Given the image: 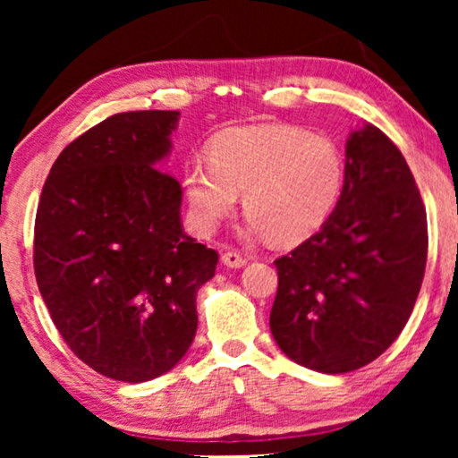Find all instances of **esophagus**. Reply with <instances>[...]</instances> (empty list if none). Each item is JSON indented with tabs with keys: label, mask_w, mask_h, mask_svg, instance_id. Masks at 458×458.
Returning a JSON list of instances; mask_svg holds the SVG:
<instances>
[{
	"label": "esophagus",
	"mask_w": 458,
	"mask_h": 458,
	"mask_svg": "<svg viewBox=\"0 0 458 458\" xmlns=\"http://www.w3.org/2000/svg\"><path fill=\"white\" fill-rule=\"evenodd\" d=\"M223 265L229 267V268H242L243 265H246V259L240 252H235V250H229V252H225L221 256Z\"/></svg>",
	"instance_id": "1"
}]
</instances>
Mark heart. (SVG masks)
<instances>
[{
    "mask_svg": "<svg viewBox=\"0 0 458 458\" xmlns=\"http://www.w3.org/2000/svg\"><path fill=\"white\" fill-rule=\"evenodd\" d=\"M346 162L327 137L293 127H240L216 135L212 156L187 162L193 223L210 233L243 191L248 231L281 243L306 240L340 202Z\"/></svg>",
    "mask_w": 458,
    "mask_h": 458,
    "instance_id": "b5f03b06",
    "label": "heart"
}]
</instances>
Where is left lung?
<instances>
[{
    "label": "left lung",
    "mask_w": 458,
    "mask_h": 458,
    "mask_svg": "<svg viewBox=\"0 0 458 458\" xmlns=\"http://www.w3.org/2000/svg\"><path fill=\"white\" fill-rule=\"evenodd\" d=\"M428 262V216L390 137L365 123L346 141V181L315 235L275 260L271 334L298 365L348 373L409 321Z\"/></svg>",
    "instance_id": "1"
}]
</instances>
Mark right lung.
<instances>
[{
  "instance_id": "right-lung-1",
  "label": "right lung",
  "mask_w": 458,
  "mask_h": 458,
  "mask_svg": "<svg viewBox=\"0 0 458 458\" xmlns=\"http://www.w3.org/2000/svg\"><path fill=\"white\" fill-rule=\"evenodd\" d=\"M179 112L106 118L62 149L35 218V277L68 348L93 371L141 384L171 371L198 329L196 296L218 254L181 225L162 173Z\"/></svg>"
}]
</instances>
